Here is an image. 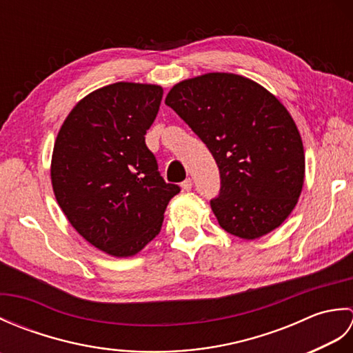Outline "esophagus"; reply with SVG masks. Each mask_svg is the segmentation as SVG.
Here are the masks:
<instances>
[{"instance_id": "1", "label": "esophagus", "mask_w": 353, "mask_h": 353, "mask_svg": "<svg viewBox=\"0 0 353 353\" xmlns=\"http://www.w3.org/2000/svg\"><path fill=\"white\" fill-rule=\"evenodd\" d=\"M181 186H182V191H191V188H192V181H191V179H186L185 182L181 183Z\"/></svg>"}]
</instances>
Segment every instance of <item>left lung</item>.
<instances>
[{
  "label": "left lung",
  "mask_w": 353,
  "mask_h": 353,
  "mask_svg": "<svg viewBox=\"0 0 353 353\" xmlns=\"http://www.w3.org/2000/svg\"><path fill=\"white\" fill-rule=\"evenodd\" d=\"M165 104L205 142L219 165L220 226L243 239L279 228L305 182L301 133L287 108L264 86L230 72L179 81Z\"/></svg>",
  "instance_id": "left-lung-1"
}]
</instances>
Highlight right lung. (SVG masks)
I'll return each mask as SVG.
<instances>
[{
  "instance_id": "add662e5",
  "label": "right lung",
  "mask_w": 353,
  "mask_h": 353,
  "mask_svg": "<svg viewBox=\"0 0 353 353\" xmlns=\"http://www.w3.org/2000/svg\"><path fill=\"white\" fill-rule=\"evenodd\" d=\"M159 85L118 81L81 99L65 118L51 157V185L71 226L117 258L139 253L159 234L168 201L145 145L161 106Z\"/></svg>"
}]
</instances>
